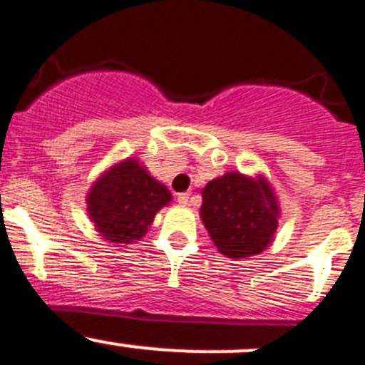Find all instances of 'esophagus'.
Returning <instances> with one entry per match:
<instances>
[{
	"instance_id": "34e87169",
	"label": "esophagus",
	"mask_w": 365,
	"mask_h": 365,
	"mask_svg": "<svg viewBox=\"0 0 365 365\" xmlns=\"http://www.w3.org/2000/svg\"><path fill=\"white\" fill-rule=\"evenodd\" d=\"M178 203H180V205H183V207L190 205V192L178 194Z\"/></svg>"
}]
</instances>
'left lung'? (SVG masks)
Returning a JSON list of instances; mask_svg holds the SVG:
<instances>
[{
    "label": "left lung",
    "mask_w": 365,
    "mask_h": 365,
    "mask_svg": "<svg viewBox=\"0 0 365 365\" xmlns=\"http://www.w3.org/2000/svg\"><path fill=\"white\" fill-rule=\"evenodd\" d=\"M202 198V221L221 254L248 259L270 247L281 209L264 176L225 173L203 187Z\"/></svg>",
    "instance_id": "1"
}]
</instances>
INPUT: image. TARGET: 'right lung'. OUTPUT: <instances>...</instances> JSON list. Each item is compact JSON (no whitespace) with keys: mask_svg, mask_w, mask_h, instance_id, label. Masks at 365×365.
I'll use <instances>...</instances> for the list:
<instances>
[{"mask_svg":"<svg viewBox=\"0 0 365 365\" xmlns=\"http://www.w3.org/2000/svg\"><path fill=\"white\" fill-rule=\"evenodd\" d=\"M171 192L153 178L140 160L125 158L98 176L88 192V216L108 243L140 241Z\"/></svg>","mask_w":365,"mask_h":365,"instance_id":"1","label":"right lung"}]
</instances>
